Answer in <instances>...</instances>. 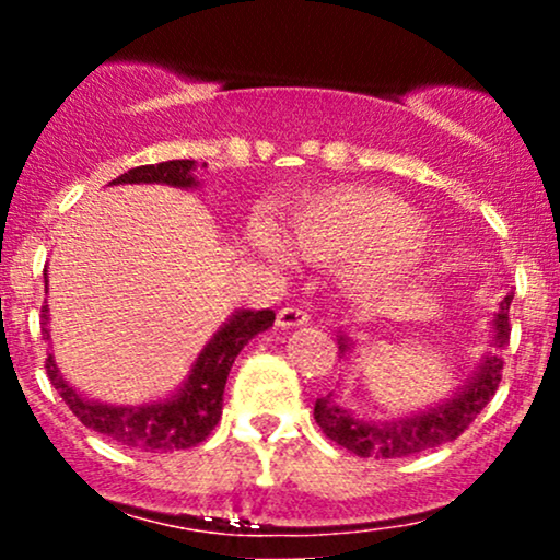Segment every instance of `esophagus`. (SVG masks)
<instances>
[{
  "label": "esophagus",
  "instance_id": "esophagus-1",
  "mask_svg": "<svg viewBox=\"0 0 560 560\" xmlns=\"http://www.w3.org/2000/svg\"><path fill=\"white\" fill-rule=\"evenodd\" d=\"M307 320H311V313H307L305 307H300V305L281 307L279 316H276V324H279L281 329H292V326H305Z\"/></svg>",
  "mask_w": 560,
  "mask_h": 560
}]
</instances>
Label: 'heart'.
I'll use <instances>...</instances> for the list:
<instances>
[{"label": "heart", "instance_id": "heart-1", "mask_svg": "<svg viewBox=\"0 0 560 560\" xmlns=\"http://www.w3.org/2000/svg\"><path fill=\"white\" fill-rule=\"evenodd\" d=\"M287 240L311 262H352V284L374 294L413 276L429 258V240L419 213L382 189L342 186L302 199L287 213ZM253 242L281 258L284 240L273 223H255Z\"/></svg>", "mask_w": 560, "mask_h": 560}]
</instances>
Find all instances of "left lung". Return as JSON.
Here are the masks:
<instances>
[{
	"mask_svg": "<svg viewBox=\"0 0 560 560\" xmlns=\"http://www.w3.org/2000/svg\"><path fill=\"white\" fill-rule=\"evenodd\" d=\"M513 294H508L500 305L498 316L492 320V350L481 358L479 371L474 374L466 387L455 392L450 400L434 408L423 410V413L405 416L395 421H361L334 400V395L318 397L316 400V423L324 429V434L331 442L350 450V453L361 455V458H405V455L423 453L453 442L471 427L474 419L481 413L492 395L498 392L500 378H503V358L500 352L505 350L508 339H511V320H508V305H511ZM350 339L339 337V350L342 355L350 350Z\"/></svg>",
	"mask_w": 560,
	"mask_h": 560,
	"instance_id": "obj_1",
	"label": "left lung"
}]
</instances>
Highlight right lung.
Returning <instances> with one entry per match:
<instances>
[{"instance_id": "obj_1", "label": "right lung", "mask_w": 560, "mask_h": 560, "mask_svg": "<svg viewBox=\"0 0 560 560\" xmlns=\"http://www.w3.org/2000/svg\"><path fill=\"white\" fill-rule=\"evenodd\" d=\"M205 168V163H202ZM197 171L195 160H168L158 165H139L124 176L115 178L113 184H168L178 189L197 186L191 176ZM47 305H42V334L49 339V318ZM273 311H240L234 313L221 331L210 339L208 347L199 352L195 369L176 395L168 400L150 405H105L96 400H86L75 392L66 378L60 376L52 355L44 361L49 382L60 392V397L73 410V416L92 432L118 442V445L147 450V453H173V450H189L199 445L223 413V389L231 363L240 355L242 347L273 326Z\"/></svg>"}]
</instances>
